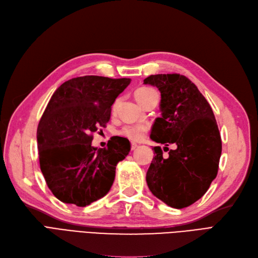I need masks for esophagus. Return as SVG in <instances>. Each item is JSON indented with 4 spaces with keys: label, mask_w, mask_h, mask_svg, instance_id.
I'll return each mask as SVG.
<instances>
[{
    "label": "esophagus",
    "mask_w": 258,
    "mask_h": 258,
    "mask_svg": "<svg viewBox=\"0 0 258 258\" xmlns=\"http://www.w3.org/2000/svg\"><path fill=\"white\" fill-rule=\"evenodd\" d=\"M138 147V145L137 144H135V143H132V150H135V149Z\"/></svg>",
    "instance_id": "34e87169"
}]
</instances>
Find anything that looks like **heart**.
<instances>
[{"label":"heart","mask_w":258,"mask_h":258,"mask_svg":"<svg viewBox=\"0 0 258 258\" xmlns=\"http://www.w3.org/2000/svg\"><path fill=\"white\" fill-rule=\"evenodd\" d=\"M154 93H156L155 90L148 87H143L136 90L135 97L137 101L143 105V103L147 101V99ZM147 132H148V126L146 124H130V125L123 126L119 131V134L130 140L138 141L145 137Z\"/></svg>","instance_id":"1"}]
</instances>
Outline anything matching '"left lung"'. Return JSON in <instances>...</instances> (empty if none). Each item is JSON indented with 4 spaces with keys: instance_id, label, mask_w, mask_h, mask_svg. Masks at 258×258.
<instances>
[{
    "instance_id": "8db88e82",
    "label": "left lung",
    "mask_w": 258,
    "mask_h": 258,
    "mask_svg": "<svg viewBox=\"0 0 258 258\" xmlns=\"http://www.w3.org/2000/svg\"><path fill=\"white\" fill-rule=\"evenodd\" d=\"M144 84L161 92L162 117L155 119L150 138L177 147L169 150L167 159L161 147L153 148L147 183L155 197L182 209L202 198L217 177L222 153L220 131L211 106L183 75H151Z\"/></svg>"
}]
</instances>
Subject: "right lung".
Returning a JSON list of instances; mask_svg holds the SVG:
<instances>
[{
  "instance_id": "obj_1",
  "label": "right lung",
  "mask_w": 258,
  "mask_h": 258,
  "mask_svg": "<svg viewBox=\"0 0 258 258\" xmlns=\"http://www.w3.org/2000/svg\"><path fill=\"white\" fill-rule=\"evenodd\" d=\"M131 82L84 76L56 89L37 127L40 170L52 194L65 204L86 207L105 196L115 166L131 150L128 139L113 136L107 148L92 147L93 133L110 120L111 106Z\"/></svg>"
}]
</instances>
